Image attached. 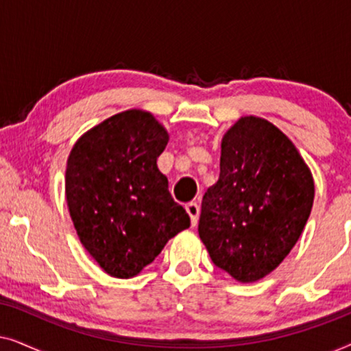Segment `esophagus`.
I'll return each instance as SVG.
<instances>
[{"mask_svg": "<svg viewBox=\"0 0 351 351\" xmlns=\"http://www.w3.org/2000/svg\"><path fill=\"white\" fill-rule=\"evenodd\" d=\"M185 209L191 219V225L196 227V223H198V217H199V206L196 203H189L185 206Z\"/></svg>", "mask_w": 351, "mask_h": 351, "instance_id": "34e87169", "label": "esophagus"}]
</instances>
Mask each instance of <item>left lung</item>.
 Returning <instances> with one entry per match:
<instances>
[{
	"label": "left lung",
	"instance_id": "1",
	"mask_svg": "<svg viewBox=\"0 0 351 351\" xmlns=\"http://www.w3.org/2000/svg\"><path fill=\"white\" fill-rule=\"evenodd\" d=\"M313 177L289 138L244 117L223 136L217 184L201 203L198 233L215 267L241 282L267 276L304 232Z\"/></svg>",
	"mask_w": 351,
	"mask_h": 351
}]
</instances>
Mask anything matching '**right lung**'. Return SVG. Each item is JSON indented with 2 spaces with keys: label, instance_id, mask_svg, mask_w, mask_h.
Masks as SVG:
<instances>
[{
  "label": "right lung",
  "instance_id": "obj_1",
  "mask_svg": "<svg viewBox=\"0 0 351 351\" xmlns=\"http://www.w3.org/2000/svg\"><path fill=\"white\" fill-rule=\"evenodd\" d=\"M167 141L150 113L129 110L86 132L69 156L65 193L76 233L114 278L136 276L190 227L156 165Z\"/></svg>",
  "mask_w": 351,
  "mask_h": 351
}]
</instances>
